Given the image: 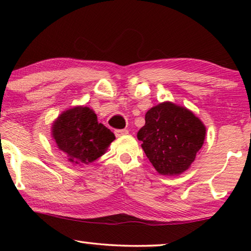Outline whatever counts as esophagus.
I'll return each mask as SVG.
<instances>
[{"mask_svg":"<svg viewBox=\"0 0 251 251\" xmlns=\"http://www.w3.org/2000/svg\"><path fill=\"white\" fill-rule=\"evenodd\" d=\"M127 134H128V130L127 129H116L115 130V135L117 136V137H121V136H124Z\"/></svg>","mask_w":251,"mask_h":251,"instance_id":"esophagus-1","label":"esophagus"}]
</instances>
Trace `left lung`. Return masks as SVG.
Returning <instances> with one entry per match:
<instances>
[{"instance_id":"left-lung-1","label":"left lung","mask_w":251,"mask_h":251,"mask_svg":"<svg viewBox=\"0 0 251 251\" xmlns=\"http://www.w3.org/2000/svg\"><path fill=\"white\" fill-rule=\"evenodd\" d=\"M206 127L192 110L172 101L151 107L137 133L147 158L160 175H180L190 167L205 141Z\"/></svg>"}]
</instances>
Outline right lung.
<instances>
[{"mask_svg":"<svg viewBox=\"0 0 251 251\" xmlns=\"http://www.w3.org/2000/svg\"><path fill=\"white\" fill-rule=\"evenodd\" d=\"M55 143L74 165H87L105 154L115 135L97 122L94 110L76 106L63 112L52 125Z\"/></svg>","mask_w":251,"mask_h":251,"instance_id":"1","label":"right lung"}]
</instances>
